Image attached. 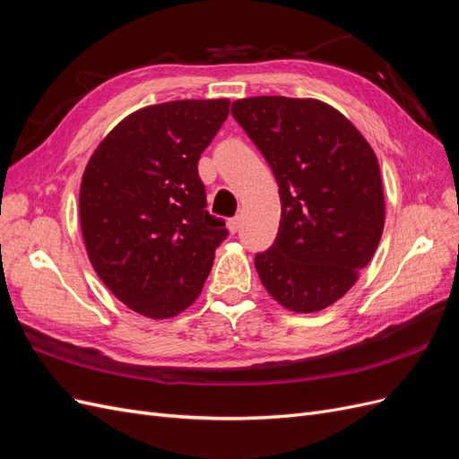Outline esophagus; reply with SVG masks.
<instances>
[{
	"label": "esophagus",
	"mask_w": 459,
	"mask_h": 459,
	"mask_svg": "<svg viewBox=\"0 0 459 459\" xmlns=\"http://www.w3.org/2000/svg\"><path fill=\"white\" fill-rule=\"evenodd\" d=\"M239 226H241V218H239V216L228 220V230H230L231 233H238V231H239Z\"/></svg>",
	"instance_id": "1"
}]
</instances>
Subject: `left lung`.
Listing matches in <instances>:
<instances>
[{
  "label": "left lung",
  "instance_id": "left-lung-1",
  "mask_svg": "<svg viewBox=\"0 0 459 459\" xmlns=\"http://www.w3.org/2000/svg\"><path fill=\"white\" fill-rule=\"evenodd\" d=\"M231 115L280 187L275 243L255 258L260 281L290 312L324 310L358 281L381 241L377 157L349 118L319 100L247 97L233 101Z\"/></svg>",
  "mask_w": 459,
  "mask_h": 459
}]
</instances>
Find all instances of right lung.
I'll return each instance as SVG.
<instances>
[{"instance_id": "add662e5", "label": "right lung", "mask_w": 459, "mask_h": 459, "mask_svg": "<svg viewBox=\"0 0 459 459\" xmlns=\"http://www.w3.org/2000/svg\"><path fill=\"white\" fill-rule=\"evenodd\" d=\"M230 100L143 107L120 120L90 157L80 228L95 273L151 319L182 314L201 295L226 224L204 211L201 152L228 118Z\"/></svg>"}]
</instances>
